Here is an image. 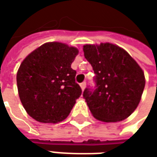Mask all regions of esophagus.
<instances>
[{"label":"esophagus","mask_w":157,"mask_h":157,"mask_svg":"<svg viewBox=\"0 0 157 157\" xmlns=\"http://www.w3.org/2000/svg\"><path fill=\"white\" fill-rule=\"evenodd\" d=\"M80 86H81V89H82V90L83 91L84 89H85V88H86V82H82V83L80 84Z\"/></svg>","instance_id":"34e87169"}]
</instances>
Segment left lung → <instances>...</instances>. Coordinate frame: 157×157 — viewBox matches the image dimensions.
Instances as JSON below:
<instances>
[{
	"label": "left lung",
	"mask_w": 157,
	"mask_h": 157,
	"mask_svg": "<svg viewBox=\"0 0 157 157\" xmlns=\"http://www.w3.org/2000/svg\"><path fill=\"white\" fill-rule=\"evenodd\" d=\"M84 56L91 64L97 88L83 97L91 114L104 122L123 121L141 101L145 87L142 68L125 49L109 42L86 44Z\"/></svg>",
	"instance_id": "1"
}]
</instances>
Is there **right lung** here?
Listing matches in <instances>:
<instances>
[{
	"instance_id": "add662e5",
	"label": "right lung",
	"mask_w": 157,
	"mask_h": 157,
	"mask_svg": "<svg viewBox=\"0 0 157 157\" xmlns=\"http://www.w3.org/2000/svg\"><path fill=\"white\" fill-rule=\"evenodd\" d=\"M77 48L50 41L26 56L17 75L20 100L26 112L42 123H57L69 115L82 89L75 82L71 64Z\"/></svg>"
}]
</instances>
